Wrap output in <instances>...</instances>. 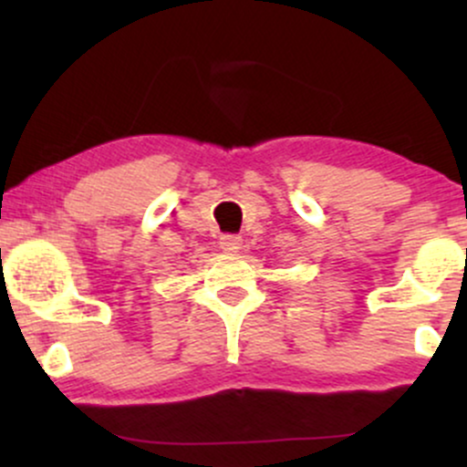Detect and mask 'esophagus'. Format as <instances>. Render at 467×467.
<instances>
[{
  "instance_id": "obj_1",
  "label": "esophagus",
  "mask_w": 467,
  "mask_h": 467,
  "mask_svg": "<svg viewBox=\"0 0 467 467\" xmlns=\"http://www.w3.org/2000/svg\"><path fill=\"white\" fill-rule=\"evenodd\" d=\"M219 248L223 252H239L241 237H237V234H223V237L219 239Z\"/></svg>"
}]
</instances>
